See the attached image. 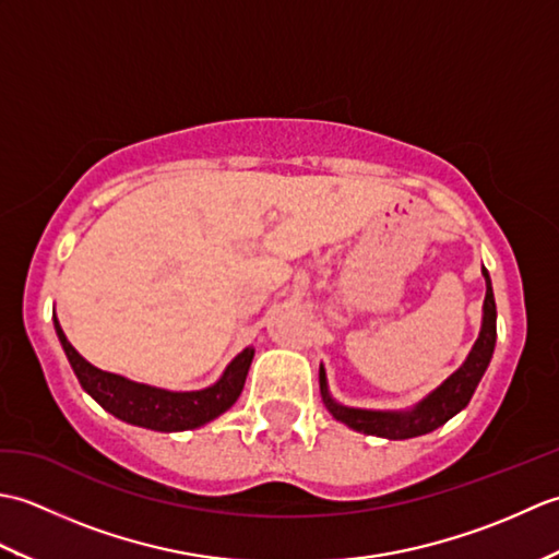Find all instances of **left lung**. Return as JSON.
<instances>
[{"label":"left lung","mask_w":559,"mask_h":559,"mask_svg":"<svg viewBox=\"0 0 559 559\" xmlns=\"http://www.w3.org/2000/svg\"><path fill=\"white\" fill-rule=\"evenodd\" d=\"M483 276L488 290H485L483 326H480L478 341L473 343L466 362H463L449 379H444L432 394H427L420 403H415L411 411L348 408L331 399L329 386H326V372L324 367H319V389H322V399L329 413L334 415L336 420L353 427L355 432L374 435L384 439H408V437H420L437 430V427H442L447 420L454 418L459 411L466 408L473 391H476L485 370H488L490 358L495 353V341H497V307H495L488 269H483Z\"/></svg>","instance_id":"obj_1"}]
</instances>
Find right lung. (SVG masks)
Segmentation results:
<instances>
[{"label": "right lung", "instance_id": "right-lung-1", "mask_svg": "<svg viewBox=\"0 0 559 559\" xmlns=\"http://www.w3.org/2000/svg\"><path fill=\"white\" fill-rule=\"evenodd\" d=\"M55 331L83 391H88V394L96 399L105 411L112 413L115 418L156 432L194 430V427L206 425L213 418L223 415L237 399H240L249 365H252L254 358V348L249 346L225 367L223 377L213 386H206L201 391H168L139 384L132 382V379L103 372L98 367H93L88 360H83L76 348L67 341L57 317Z\"/></svg>", "mask_w": 559, "mask_h": 559}]
</instances>
